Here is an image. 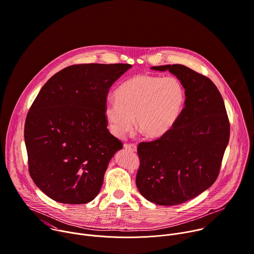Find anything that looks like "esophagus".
Instances as JSON below:
<instances>
[{
    "mask_svg": "<svg viewBox=\"0 0 254 254\" xmlns=\"http://www.w3.org/2000/svg\"><path fill=\"white\" fill-rule=\"evenodd\" d=\"M124 147L129 151H136V144L134 143H125Z\"/></svg>",
    "mask_w": 254,
    "mask_h": 254,
    "instance_id": "obj_1",
    "label": "esophagus"
}]
</instances>
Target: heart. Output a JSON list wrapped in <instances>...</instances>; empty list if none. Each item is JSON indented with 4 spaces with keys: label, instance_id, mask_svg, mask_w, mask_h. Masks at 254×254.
I'll return each instance as SVG.
<instances>
[{
    "label": "heart",
    "instance_id": "obj_1",
    "mask_svg": "<svg viewBox=\"0 0 254 254\" xmlns=\"http://www.w3.org/2000/svg\"><path fill=\"white\" fill-rule=\"evenodd\" d=\"M116 101L105 105L104 115L111 132L123 137L137 127L151 138L170 132L179 122L187 102L183 82L176 76L140 73L122 83Z\"/></svg>",
    "mask_w": 254,
    "mask_h": 254
}]
</instances>
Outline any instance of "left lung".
I'll return each mask as SVG.
<instances>
[{
	"mask_svg": "<svg viewBox=\"0 0 254 254\" xmlns=\"http://www.w3.org/2000/svg\"><path fill=\"white\" fill-rule=\"evenodd\" d=\"M151 68L174 73L187 92L184 112L174 128L137 145L138 191L150 202L171 206L194 198L214 184L230 126L223 99L208 77L183 64Z\"/></svg>",
	"mask_w": 254,
	"mask_h": 254,
	"instance_id": "1",
	"label": "left lung"
}]
</instances>
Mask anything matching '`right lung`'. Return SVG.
Listing matches in <instances>:
<instances>
[{
  "label": "right lung",
  "instance_id": "add662e5",
  "mask_svg": "<svg viewBox=\"0 0 254 254\" xmlns=\"http://www.w3.org/2000/svg\"><path fill=\"white\" fill-rule=\"evenodd\" d=\"M129 64H79L55 73L41 89L25 123L29 173L52 199L92 201L123 142L107 128L109 90Z\"/></svg>",
  "mask_w": 254,
  "mask_h": 254
}]
</instances>
